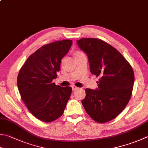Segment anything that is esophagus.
<instances>
[{
    "instance_id": "obj_1",
    "label": "esophagus",
    "mask_w": 148,
    "mask_h": 148,
    "mask_svg": "<svg viewBox=\"0 0 148 148\" xmlns=\"http://www.w3.org/2000/svg\"><path fill=\"white\" fill-rule=\"evenodd\" d=\"M71 87H72V90H73V91L77 90V89H78V88H77V87H76V86H72Z\"/></svg>"
}]
</instances>
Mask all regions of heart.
<instances>
[{"label": "heart", "instance_id": "b5f03b06", "mask_svg": "<svg viewBox=\"0 0 148 148\" xmlns=\"http://www.w3.org/2000/svg\"><path fill=\"white\" fill-rule=\"evenodd\" d=\"M78 53H82L81 52H79V51H77V52L75 53V54H78Z\"/></svg>", "mask_w": 148, "mask_h": 148}]
</instances>
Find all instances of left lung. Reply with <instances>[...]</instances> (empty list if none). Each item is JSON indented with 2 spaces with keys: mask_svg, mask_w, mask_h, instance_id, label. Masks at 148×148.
I'll return each instance as SVG.
<instances>
[{
  "mask_svg": "<svg viewBox=\"0 0 148 148\" xmlns=\"http://www.w3.org/2000/svg\"><path fill=\"white\" fill-rule=\"evenodd\" d=\"M77 42L87 55L91 73L100 77L96 90L86 89L82 104L95 121H110L129 102L134 84V72L123 55L104 41L86 38Z\"/></svg>",
  "mask_w": 148,
  "mask_h": 148,
  "instance_id": "8db88e82",
  "label": "left lung"
}]
</instances>
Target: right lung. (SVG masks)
Returning a JSON list of instances; mask_svg holds the SVG:
<instances>
[{
  "label": "right lung",
  "instance_id": "1",
  "mask_svg": "<svg viewBox=\"0 0 148 148\" xmlns=\"http://www.w3.org/2000/svg\"><path fill=\"white\" fill-rule=\"evenodd\" d=\"M71 40L46 44L27 58L19 71L17 86L22 100L32 115L50 122L64 113L72 88L55 85L61 59L69 51Z\"/></svg>",
  "mask_w": 148,
  "mask_h": 148
}]
</instances>
